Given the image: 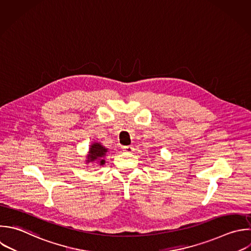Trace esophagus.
<instances>
[{"instance_id":"34e87169","label":"esophagus","mask_w":251,"mask_h":251,"mask_svg":"<svg viewBox=\"0 0 251 251\" xmlns=\"http://www.w3.org/2000/svg\"><path fill=\"white\" fill-rule=\"evenodd\" d=\"M123 150H124L125 152H126V153H132L133 150H134V148H133L132 146H124V147H123Z\"/></svg>"}]
</instances>
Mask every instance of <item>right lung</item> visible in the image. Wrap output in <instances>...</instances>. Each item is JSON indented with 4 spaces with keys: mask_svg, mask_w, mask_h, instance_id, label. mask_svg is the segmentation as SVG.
Instances as JSON below:
<instances>
[{
    "mask_svg": "<svg viewBox=\"0 0 251 251\" xmlns=\"http://www.w3.org/2000/svg\"><path fill=\"white\" fill-rule=\"evenodd\" d=\"M108 153V148H106L102 143L100 142H92L88 154L86 155V160L85 163H98L99 166H103L106 161L105 157Z\"/></svg>",
    "mask_w": 251,
    "mask_h": 251,
    "instance_id": "add662e5",
    "label": "right lung"
}]
</instances>
